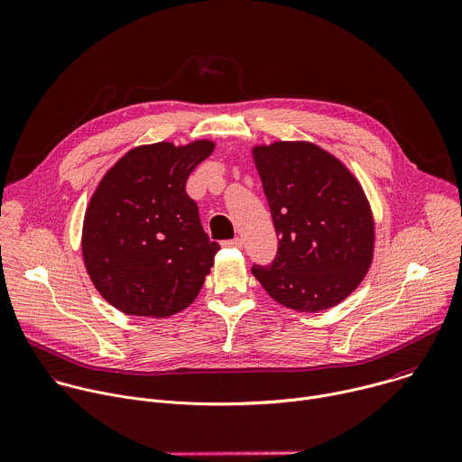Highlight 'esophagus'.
Here are the masks:
<instances>
[{
	"label": "esophagus",
	"instance_id": "esophagus-1",
	"mask_svg": "<svg viewBox=\"0 0 462 462\" xmlns=\"http://www.w3.org/2000/svg\"><path fill=\"white\" fill-rule=\"evenodd\" d=\"M223 245H225V246H228V248H241V246H243V241H241L239 237H236V239L223 241Z\"/></svg>",
	"mask_w": 462,
	"mask_h": 462
}]
</instances>
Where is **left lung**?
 Segmentation results:
<instances>
[{"label": "left lung", "mask_w": 462, "mask_h": 462, "mask_svg": "<svg viewBox=\"0 0 462 462\" xmlns=\"http://www.w3.org/2000/svg\"><path fill=\"white\" fill-rule=\"evenodd\" d=\"M267 195L278 254L252 267L278 303L319 312L344 301L365 278L374 250V221L358 179L335 155L305 141L252 148Z\"/></svg>", "instance_id": "left-lung-1"}]
</instances>
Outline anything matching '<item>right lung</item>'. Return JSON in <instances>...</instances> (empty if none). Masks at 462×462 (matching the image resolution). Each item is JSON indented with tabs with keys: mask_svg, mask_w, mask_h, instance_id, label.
Wrapping results in <instances>:
<instances>
[{
	"mask_svg": "<svg viewBox=\"0 0 462 462\" xmlns=\"http://www.w3.org/2000/svg\"><path fill=\"white\" fill-rule=\"evenodd\" d=\"M212 141L129 150L98 182L86 210L82 255L100 296L129 316L168 318L199 294L219 245L186 193Z\"/></svg>",
	"mask_w": 462,
	"mask_h": 462,
	"instance_id": "add662e5",
	"label": "right lung"
}]
</instances>
